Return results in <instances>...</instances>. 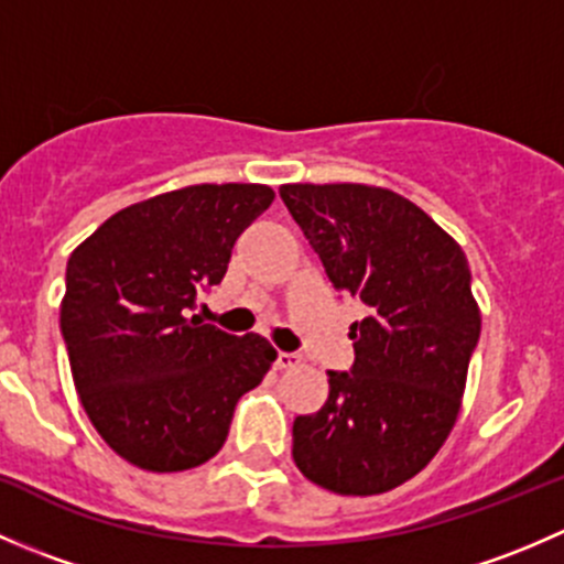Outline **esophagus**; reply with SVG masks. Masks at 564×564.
<instances>
[{
	"label": "esophagus",
	"instance_id": "obj_1",
	"mask_svg": "<svg viewBox=\"0 0 564 564\" xmlns=\"http://www.w3.org/2000/svg\"><path fill=\"white\" fill-rule=\"evenodd\" d=\"M300 362H303V357L294 355V351H278V357H275L278 371H289V368H297Z\"/></svg>",
	"mask_w": 564,
	"mask_h": 564
}]
</instances>
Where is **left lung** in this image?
<instances>
[{"mask_svg": "<svg viewBox=\"0 0 564 564\" xmlns=\"http://www.w3.org/2000/svg\"><path fill=\"white\" fill-rule=\"evenodd\" d=\"M281 198L338 292L360 297L355 362L292 429L297 469L344 497L417 475L458 417L480 338L464 250L417 204L384 187L283 185Z\"/></svg>", "mask_w": 564, "mask_h": 564, "instance_id": "obj_1", "label": "left lung"}]
</instances>
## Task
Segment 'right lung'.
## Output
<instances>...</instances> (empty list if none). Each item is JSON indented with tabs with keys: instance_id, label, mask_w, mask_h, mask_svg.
<instances>
[{
	"instance_id": "right-lung-1",
	"label": "right lung",
	"mask_w": 564,
	"mask_h": 564,
	"mask_svg": "<svg viewBox=\"0 0 564 564\" xmlns=\"http://www.w3.org/2000/svg\"><path fill=\"white\" fill-rule=\"evenodd\" d=\"M267 185H191L119 209L70 253L62 338L84 412L117 456L182 471L224 447L235 406L278 351L191 316L237 237L272 204Z\"/></svg>"
}]
</instances>
